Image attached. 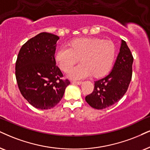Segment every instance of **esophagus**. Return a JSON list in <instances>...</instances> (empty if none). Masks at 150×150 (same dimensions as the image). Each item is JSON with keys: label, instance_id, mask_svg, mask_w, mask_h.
<instances>
[{"label": "esophagus", "instance_id": "obj_1", "mask_svg": "<svg viewBox=\"0 0 150 150\" xmlns=\"http://www.w3.org/2000/svg\"><path fill=\"white\" fill-rule=\"evenodd\" d=\"M72 83H73V84H77V85H80L81 83H82V81H72Z\"/></svg>", "mask_w": 150, "mask_h": 150}]
</instances>
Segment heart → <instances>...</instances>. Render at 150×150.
Returning a JSON list of instances; mask_svg holds the SVG:
<instances>
[{
    "label": "heart",
    "mask_w": 150,
    "mask_h": 150,
    "mask_svg": "<svg viewBox=\"0 0 150 150\" xmlns=\"http://www.w3.org/2000/svg\"><path fill=\"white\" fill-rule=\"evenodd\" d=\"M115 46L112 41L100 38L79 39L71 43V47L62 46L57 51L56 60L62 71L67 72L81 60V64L69 72L73 79H84L93 75L101 77L112 67Z\"/></svg>",
    "instance_id": "1"
}]
</instances>
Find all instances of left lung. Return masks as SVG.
<instances>
[{
  "mask_svg": "<svg viewBox=\"0 0 150 150\" xmlns=\"http://www.w3.org/2000/svg\"><path fill=\"white\" fill-rule=\"evenodd\" d=\"M134 58L124 40L113 68L107 76L95 81L93 91L85 98L87 103L96 109H103L114 105L127 91L132 77Z\"/></svg>",
  "mask_w": 150,
  "mask_h": 150,
  "instance_id": "8db88e82",
  "label": "left lung"
}]
</instances>
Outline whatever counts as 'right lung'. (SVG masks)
<instances>
[{"mask_svg":"<svg viewBox=\"0 0 150 150\" xmlns=\"http://www.w3.org/2000/svg\"><path fill=\"white\" fill-rule=\"evenodd\" d=\"M59 37L41 33L22 45L15 66L21 93L34 107L50 109L63 98L69 79L56 65L54 53Z\"/></svg>","mask_w":150,"mask_h":150,"instance_id":"right-lung-1","label":"right lung"}]
</instances>
